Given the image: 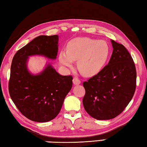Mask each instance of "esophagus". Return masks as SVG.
I'll use <instances>...</instances> for the list:
<instances>
[{
	"mask_svg": "<svg viewBox=\"0 0 147 147\" xmlns=\"http://www.w3.org/2000/svg\"><path fill=\"white\" fill-rule=\"evenodd\" d=\"M73 83L74 84H76V85H78V84L81 83V81L80 79H79L78 78H74L73 79Z\"/></svg>",
	"mask_w": 147,
	"mask_h": 147,
	"instance_id": "1",
	"label": "esophagus"
}]
</instances>
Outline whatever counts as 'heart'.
I'll list each match as a JSON object with an SVG mask.
<instances>
[{
  "mask_svg": "<svg viewBox=\"0 0 147 147\" xmlns=\"http://www.w3.org/2000/svg\"><path fill=\"white\" fill-rule=\"evenodd\" d=\"M66 50L59 52L61 64L71 67L74 61L78 60L79 71L85 76L99 73L107 64L110 54V46L106 41L87 37L76 38L69 41Z\"/></svg>",
  "mask_w": 147,
  "mask_h": 147,
  "instance_id": "1",
  "label": "heart"
}]
</instances>
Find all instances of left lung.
<instances>
[{
	"mask_svg": "<svg viewBox=\"0 0 147 147\" xmlns=\"http://www.w3.org/2000/svg\"><path fill=\"white\" fill-rule=\"evenodd\" d=\"M111 42L113 52L109 64L83 84L84 109L99 120L119 115L132 99L136 87L137 74L132 56L121 44Z\"/></svg>",
	"mask_w": 147,
	"mask_h": 147,
	"instance_id": "1",
	"label": "left lung"
}]
</instances>
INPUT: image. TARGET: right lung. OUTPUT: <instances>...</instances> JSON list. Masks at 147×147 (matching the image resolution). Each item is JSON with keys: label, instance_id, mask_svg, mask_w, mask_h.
I'll use <instances>...</instances> for the list:
<instances>
[{"label": "right lung", "instance_id": "add662e5", "mask_svg": "<svg viewBox=\"0 0 147 147\" xmlns=\"http://www.w3.org/2000/svg\"><path fill=\"white\" fill-rule=\"evenodd\" d=\"M57 44L58 35H40L18 50L13 58L8 84L10 97L21 114L33 121L53 119L71 89L72 76L60 75L50 64L36 76L27 69L30 55L56 59Z\"/></svg>", "mask_w": 147, "mask_h": 147}]
</instances>
